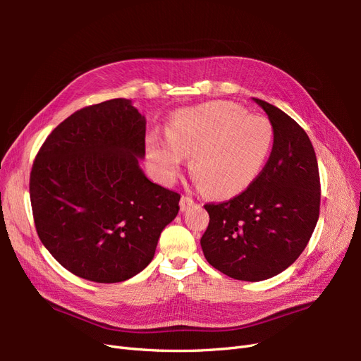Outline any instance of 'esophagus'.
Here are the masks:
<instances>
[{
    "instance_id": "34e87169",
    "label": "esophagus",
    "mask_w": 361,
    "mask_h": 361,
    "mask_svg": "<svg viewBox=\"0 0 361 361\" xmlns=\"http://www.w3.org/2000/svg\"><path fill=\"white\" fill-rule=\"evenodd\" d=\"M179 204H180V211H187L188 207H191L194 204V200L190 197V195H182Z\"/></svg>"
}]
</instances>
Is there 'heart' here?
Listing matches in <instances>:
<instances>
[{
    "label": "heart",
    "mask_w": 361,
    "mask_h": 361,
    "mask_svg": "<svg viewBox=\"0 0 361 361\" xmlns=\"http://www.w3.org/2000/svg\"><path fill=\"white\" fill-rule=\"evenodd\" d=\"M170 143L154 140L150 157L164 179L179 171L182 157L206 194L232 197L247 190L264 170L274 145L269 118L248 114L233 102H209L178 114Z\"/></svg>",
    "instance_id": "b5f03b06"
}]
</instances>
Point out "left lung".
I'll use <instances>...</instances> for the list:
<instances>
[{"label": "left lung", "instance_id": "obj_1", "mask_svg": "<svg viewBox=\"0 0 361 361\" xmlns=\"http://www.w3.org/2000/svg\"><path fill=\"white\" fill-rule=\"evenodd\" d=\"M274 128V145L257 179L235 197L206 203V260L235 280L260 281L290 267L319 218L321 180L305 130L280 108L255 99Z\"/></svg>", "mask_w": 361, "mask_h": 361}]
</instances>
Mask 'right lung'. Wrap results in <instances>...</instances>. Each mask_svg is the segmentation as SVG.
Segmentation results:
<instances>
[{
  "label": "right lung",
  "instance_id": "obj_1",
  "mask_svg": "<svg viewBox=\"0 0 361 361\" xmlns=\"http://www.w3.org/2000/svg\"><path fill=\"white\" fill-rule=\"evenodd\" d=\"M146 120L128 99L84 106L39 149L30 200L42 244L72 274L125 281L154 259L180 194L150 182L138 167Z\"/></svg>",
  "mask_w": 361,
  "mask_h": 361
}]
</instances>
